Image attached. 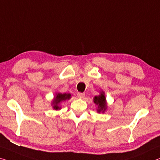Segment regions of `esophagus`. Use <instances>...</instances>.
<instances>
[{
    "mask_svg": "<svg viewBox=\"0 0 160 160\" xmlns=\"http://www.w3.org/2000/svg\"><path fill=\"white\" fill-rule=\"evenodd\" d=\"M77 96L79 98H83V97H84L85 96V94L83 93H81V92H79V93H77Z\"/></svg>",
    "mask_w": 160,
    "mask_h": 160,
    "instance_id": "esophagus-1",
    "label": "esophagus"
}]
</instances>
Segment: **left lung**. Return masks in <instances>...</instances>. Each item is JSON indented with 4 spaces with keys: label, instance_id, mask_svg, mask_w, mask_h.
Returning a JSON list of instances; mask_svg holds the SVG:
<instances>
[{
    "label": "left lung",
    "instance_id": "1",
    "mask_svg": "<svg viewBox=\"0 0 160 160\" xmlns=\"http://www.w3.org/2000/svg\"><path fill=\"white\" fill-rule=\"evenodd\" d=\"M94 103L98 105V112H100L101 111L104 112L106 109V98H105L103 92L101 95L98 96H95L94 98Z\"/></svg>",
    "mask_w": 160,
    "mask_h": 160
}]
</instances>
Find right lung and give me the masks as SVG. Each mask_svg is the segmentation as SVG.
<instances>
[{
  "label": "right lung",
  "mask_w": 160,
  "mask_h": 160,
  "mask_svg": "<svg viewBox=\"0 0 160 160\" xmlns=\"http://www.w3.org/2000/svg\"><path fill=\"white\" fill-rule=\"evenodd\" d=\"M71 98V94L69 93H58L57 94V96L54 98V100L53 101V104L54 106L53 108L55 110H58L60 108L58 106V104L60 103L61 101H66L67 99H69Z\"/></svg>",
  "instance_id": "add662e5"
}]
</instances>
